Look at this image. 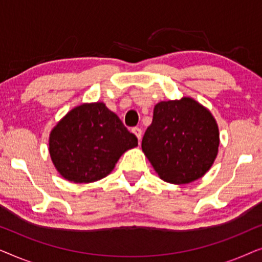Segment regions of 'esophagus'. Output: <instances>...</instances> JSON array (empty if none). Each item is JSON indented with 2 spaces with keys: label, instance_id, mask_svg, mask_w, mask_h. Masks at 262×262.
I'll return each mask as SVG.
<instances>
[{
  "label": "esophagus",
  "instance_id": "1",
  "mask_svg": "<svg viewBox=\"0 0 262 262\" xmlns=\"http://www.w3.org/2000/svg\"><path fill=\"white\" fill-rule=\"evenodd\" d=\"M132 132H134V134L137 136L138 141H141V138H142V128L141 127H134V128H132Z\"/></svg>",
  "mask_w": 262,
  "mask_h": 262
}]
</instances>
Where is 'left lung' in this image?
<instances>
[{"mask_svg":"<svg viewBox=\"0 0 262 262\" xmlns=\"http://www.w3.org/2000/svg\"><path fill=\"white\" fill-rule=\"evenodd\" d=\"M214 118L195 100L161 101L142 139V149L162 180L188 184L202 178L218 152Z\"/></svg>","mask_w":262,"mask_h":262,"instance_id":"8db88e82","label":"left lung"}]
</instances>
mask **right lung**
Returning <instances> with one entry per match:
<instances>
[{
	"mask_svg": "<svg viewBox=\"0 0 262 262\" xmlns=\"http://www.w3.org/2000/svg\"><path fill=\"white\" fill-rule=\"evenodd\" d=\"M137 145V137L102 102L70 111L50 135V155L57 170L80 184L105 178L119 157Z\"/></svg>",
	"mask_w": 262,
	"mask_h": 262,
	"instance_id": "add662e5",
	"label": "right lung"
}]
</instances>
